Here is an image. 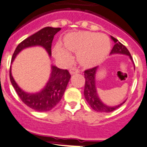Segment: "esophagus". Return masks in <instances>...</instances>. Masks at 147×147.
I'll return each instance as SVG.
<instances>
[{
    "mask_svg": "<svg viewBox=\"0 0 147 147\" xmlns=\"http://www.w3.org/2000/svg\"><path fill=\"white\" fill-rule=\"evenodd\" d=\"M69 72H70L71 75H74V74H77L79 72V70L78 69H76L75 67H72V69H69Z\"/></svg>",
    "mask_w": 147,
    "mask_h": 147,
    "instance_id": "esophagus-1",
    "label": "esophagus"
}]
</instances>
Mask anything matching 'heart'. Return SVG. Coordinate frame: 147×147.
<instances>
[{
  "label": "heart",
  "mask_w": 147,
  "mask_h": 147,
  "mask_svg": "<svg viewBox=\"0 0 147 147\" xmlns=\"http://www.w3.org/2000/svg\"><path fill=\"white\" fill-rule=\"evenodd\" d=\"M62 45L67 51L78 53L79 64L84 67H92L103 61L111 47L108 36L88 31L67 34L62 39ZM64 49L55 46L53 49L54 57L62 61L69 59V54Z\"/></svg>",
  "instance_id": "obj_1"
}]
</instances>
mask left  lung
Returning <instances> with one entry per match:
<instances>
[{"label": "left lung", "mask_w": 147, "mask_h": 147, "mask_svg": "<svg viewBox=\"0 0 147 147\" xmlns=\"http://www.w3.org/2000/svg\"><path fill=\"white\" fill-rule=\"evenodd\" d=\"M111 39L114 42L115 45L110 54L111 55L123 54V55H128L130 60L133 62V58L127 47L113 36H111ZM97 69H98V67H95L94 68L87 69L84 72V76H85L84 78L86 80L85 87H84V96L87 102L95 111L106 112V113L112 112L121 106L123 103H125V101L116 106H108L102 102L97 93L96 87V73Z\"/></svg>", "instance_id": "left-lung-1"}]
</instances>
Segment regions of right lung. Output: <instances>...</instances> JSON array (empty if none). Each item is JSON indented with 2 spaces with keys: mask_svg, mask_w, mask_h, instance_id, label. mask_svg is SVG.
Here are the masks:
<instances>
[{
  "mask_svg": "<svg viewBox=\"0 0 147 147\" xmlns=\"http://www.w3.org/2000/svg\"><path fill=\"white\" fill-rule=\"evenodd\" d=\"M60 30L61 28L45 27L22 41L16 47L11 58V64L22 50L34 46H40L45 49L51 57L53 39ZM9 77L11 84L21 100L36 111L45 112L51 111L60 102L71 75L67 69H61L52 65L48 82L41 91L36 93L25 92L18 85L11 75V67L9 70Z\"/></svg>",
  "mask_w": 147,
  "mask_h": 147,
  "instance_id": "1",
  "label": "right lung"
}]
</instances>
